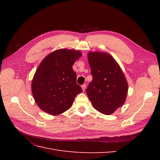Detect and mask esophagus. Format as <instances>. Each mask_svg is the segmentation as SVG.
<instances>
[{"label": "esophagus", "instance_id": "obj_1", "mask_svg": "<svg viewBox=\"0 0 160 160\" xmlns=\"http://www.w3.org/2000/svg\"><path fill=\"white\" fill-rule=\"evenodd\" d=\"M86 86H87V85H86V84H83V85L81 86L82 89H83V91H85V89H86Z\"/></svg>", "mask_w": 160, "mask_h": 160}]
</instances>
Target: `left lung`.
Here are the masks:
<instances>
[{
    "mask_svg": "<svg viewBox=\"0 0 160 160\" xmlns=\"http://www.w3.org/2000/svg\"><path fill=\"white\" fill-rule=\"evenodd\" d=\"M93 80L86 90L93 107L111 115L126 100L128 84L123 72L113 57L104 52L88 54Z\"/></svg>",
    "mask_w": 160,
    "mask_h": 160,
    "instance_id": "left-lung-1",
    "label": "left lung"
}]
</instances>
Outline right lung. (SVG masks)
<instances>
[{
	"label": "right lung",
	"mask_w": 160,
	"mask_h": 160,
	"mask_svg": "<svg viewBox=\"0 0 160 160\" xmlns=\"http://www.w3.org/2000/svg\"><path fill=\"white\" fill-rule=\"evenodd\" d=\"M81 55L79 51L61 49L41 61L31 84L33 98L41 110L57 115L71 108L76 95L83 91L72 68Z\"/></svg>",
	"instance_id": "add662e5"
}]
</instances>
